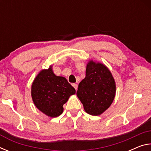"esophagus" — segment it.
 Here are the masks:
<instances>
[{"label": "esophagus", "instance_id": "esophagus-1", "mask_svg": "<svg viewBox=\"0 0 151 151\" xmlns=\"http://www.w3.org/2000/svg\"><path fill=\"white\" fill-rule=\"evenodd\" d=\"M72 85H73V87L75 88V90H76V91L77 90V88H78V85H77V84H75V83H74V84H73Z\"/></svg>", "mask_w": 151, "mask_h": 151}]
</instances>
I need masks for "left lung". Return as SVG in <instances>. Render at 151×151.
Listing matches in <instances>:
<instances>
[{
  "label": "left lung",
  "mask_w": 151,
  "mask_h": 151,
  "mask_svg": "<svg viewBox=\"0 0 151 151\" xmlns=\"http://www.w3.org/2000/svg\"><path fill=\"white\" fill-rule=\"evenodd\" d=\"M115 93V81L109 68L101 63L89 61L85 78L79 83L76 92L86 112L100 115L111 105Z\"/></svg>",
  "instance_id": "left-lung-1"
}]
</instances>
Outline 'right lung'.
Wrapping results in <instances>:
<instances>
[{"label":"right lung","instance_id":"right-lung-1","mask_svg":"<svg viewBox=\"0 0 151 151\" xmlns=\"http://www.w3.org/2000/svg\"><path fill=\"white\" fill-rule=\"evenodd\" d=\"M76 93L65 77L56 76L52 66L42 70L32 84L31 96L37 108L50 117H57L63 112V104Z\"/></svg>","mask_w":151,"mask_h":151}]
</instances>
